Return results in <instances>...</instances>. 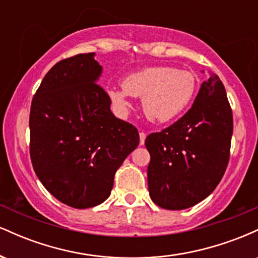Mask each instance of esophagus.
Segmentation results:
<instances>
[{
	"label": "esophagus",
	"mask_w": 258,
	"mask_h": 258,
	"mask_svg": "<svg viewBox=\"0 0 258 258\" xmlns=\"http://www.w3.org/2000/svg\"><path fill=\"white\" fill-rule=\"evenodd\" d=\"M146 138H147L146 133H144V132L139 133V144H141V146H143L144 142H146Z\"/></svg>",
	"instance_id": "34e87169"
}]
</instances>
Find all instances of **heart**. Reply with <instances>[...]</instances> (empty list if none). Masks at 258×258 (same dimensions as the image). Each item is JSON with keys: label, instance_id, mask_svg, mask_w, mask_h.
I'll return each mask as SVG.
<instances>
[{"label": "heart", "instance_id": "b5f03b06", "mask_svg": "<svg viewBox=\"0 0 258 258\" xmlns=\"http://www.w3.org/2000/svg\"><path fill=\"white\" fill-rule=\"evenodd\" d=\"M123 88H109L114 104L128 108V96L142 98L144 114L155 122H168L188 108L197 92V78L191 72L172 67H148L130 74Z\"/></svg>", "mask_w": 258, "mask_h": 258}]
</instances>
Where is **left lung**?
<instances>
[{
	"instance_id": "obj_1",
	"label": "left lung",
	"mask_w": 258,
	"mask_h": 258,
	"mask_svg": "<svg viewBox=\"0 0 258 258\" xmlns=\"http://www.w3.org/2000/svg\"><path fill=\"white\" fill-rule=\"evenodd\" d=\"M232 135L226 88L210 74L184 116L146 138L148 189L154 203L166 210H184L209 197L226 172Z\"/></svg>"
}]
</instances>
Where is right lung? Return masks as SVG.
I'll list each match as a JSON object with an SVG mask.
<instances>
[{
    "instance_id": "add662e5",
    "label": "right lung",
    "mask_w": 258,
    "mask_h": 258,
    "mask_svg": "<svg viewBox=\"0 0 258 258\" xmlns=\"http://www.w3.org/2000/svg\"><path fill=\"white\" fill-rule=\"evenodd\" d=\"M102 70L94 53L63 59L31 103L32 167L55 199L75 209L108 199L115 172L139 144L137 128L115 117L97 84Z\"/></svg>"
}]
</instances>
